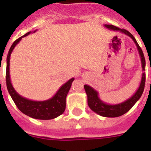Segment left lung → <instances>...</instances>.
Wrapping results in <instances>:
<instances>
[{
    "label": "left lung",
    "mask_w": 151,
    "mask_h": 151,
    "mask_svg": "<svg viewBox=\"0 0 151 151\" xmlns=\"http://www.w3.org/2000/svg\"><path fill=\"white\" fill-rule=\"evenodd\" d=\"M104 27H106L109 30L120 31L121 33H123V34L129 36L130 38L134 40V42L135 43L137 47L139 54H140L141 66H142V71H144L142 74V78H141L140 84L138 87V89L135 92V93L127 101H124L121 104H107L104 103V101L100 99L99 96H98V92L96 90H94L93 87H91L89 85H87V84L84 85V89H85L86 93H87V104H88V106H89L90 108L93 112L97 113V114L101 115L102 116L116 117V116H120L121 115L124 114L127 111H130L131 107L136 104L137 101L140 99V97H141V95L144 92L145 81H146V74H145V72H144L146 62H145V58H144V53H143L141 48L137 42L136 39L134 38V37L129 31H127L125 29L119 28L117 27H115L111 24H104Z\"/></svg>",
    "instance_id": "obj_1"
}]
</instances>
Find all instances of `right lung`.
<instances>
[{
    "mask_svg": "<svg viewBox=\"0 0 151 151\" xmlns=\"http://www.w3.org/2000/svg\"><path fill=\"white\" fill-rule=\"evenodd\" d=\"M36 30L34 31V33ZM31 31L27 32L24 36L19 37L11 45L7 58V69H6V83L7 88L11 98L14 101L17 108L23 113L30 117L38 120H50L60 116L64 112L66 108V97L69 92L72 82L74 78L70 79L60 87L54 97L47 101H35L27 99L19 94L12 86L10 78V58L15 46L20 42V40L27 36Z\"/></svg>",
    "mask_w": 151,
    "mask_h": 151,
    "instance_id": "1",
    "label": "right lung"
}]
</instances>
